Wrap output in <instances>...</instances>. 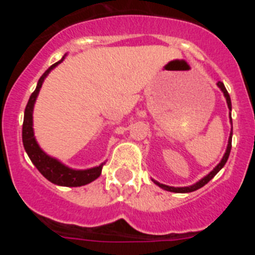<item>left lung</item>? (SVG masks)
Instances as JSON below:
<instances>
[{"label":"left lung","mask_w":255,"mask_h":255,"mask_svg":"<svg viewBox=\"0 0 255 255\" xmlns=\"http://www.w3.org/2000/svg\"><path fill=\"white\" fill-rule=\"evenodd\" d=\"M217 87L220 88L221 92L224 93L225 98H226V103H227V107H229L230 110V124L233 125V120H231V100H230V96L229 93H227L226 88H225L224 83L222 82H218L217 83ZM231 139H233V129H231V132H230V136H229V141H227V148H226V152H225L224 157H222V159L220 161V163L216 166L213 170L211 171V172L208 173V175H206L204 177H202V179L199 180V181H197L195 184H193V185H189V186H177V188H175V186H168V185H164V184H161V182L155 181V180L152 179V181L154 182L155 185H158L159 188H162L163 190H167V191H172V193H190V191H195L198 190V189H200L202 186H204L207 184V182L209 181V180H212L213 177L217 175L218 171L221 170V168L224 167L225 163L227 162V159H229V155H230V152H231Z\"/></svg>","instance_id":"left-lung-1"}]
</instances>
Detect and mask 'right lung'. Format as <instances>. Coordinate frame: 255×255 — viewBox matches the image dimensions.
<instances>
[{
  "mask_svg": "<svg viewBox=\"0 0 255 255\" xmlns=\"http://www.w3.org/2000/svg\"><path fill=\"white\" fill-rule=\"evenodd\" d=\"M65 57H66V55L58 62L53 64L46 70V73L38 80L35 91L31 93L30 98H29L25 112H24V123H22V144H24V149L28 153L29 158L33 162V164L52 184L60 186H83L100 177V175L102 173L103 164L106 162H102L100 166H96V167L87 168V170H76V168L69 167L55 157L47 154L39 147V144L34 136V129H33V110H34L35 101H37L40 88L43 85L44 79L48 76V74L58 64H61L65 60Z\"/></svg>",
  "mask_w": 255,
  "mask_h": 255,
  "instance_id": "right-lung-1",
  "label": "right lung"
}]
</instances>
